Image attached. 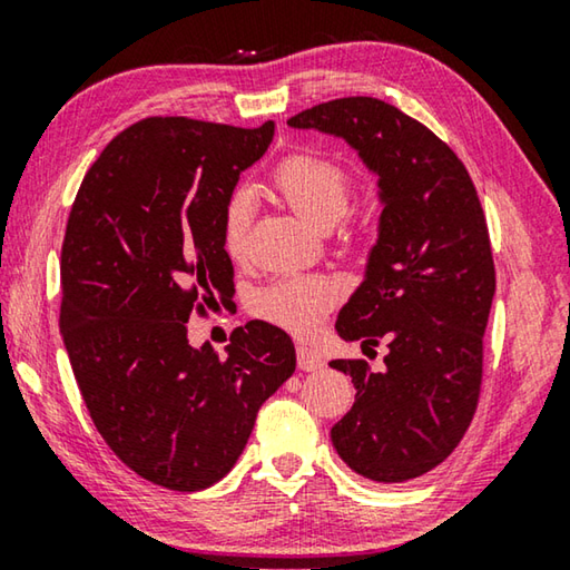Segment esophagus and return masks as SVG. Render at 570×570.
Returning a JSON list of instances; mask_svg holds the SVG:
<instances>
[{
	"instance_id": "34e87169",
	"label": "esophagus",
	"mask_w": 570,
	"mask_h": 570,
	"mask_svg": "<svg viewBox=\"0 0 570 570\" xmlns=\"http://www.w3.org/2000/svg\"><path fill=\"white\" fill-rule=\"evenodd\" d=\"M296 360H298V370L304 372H314V370H322L324 360L320 352H314L312 346H296Z\"/></svg>"
}]
</instances>
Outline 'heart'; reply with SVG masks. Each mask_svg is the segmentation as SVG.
I'll return each instance as SVG.
<instances>
[{
  "label": "heart",
  "mask_w": 570,
  "mask_h": 570,
  "mask_svg": "<svg viewBox=\"0 0 570 570\" xmlns=\"http://www.w3.org/2000/svg\"><path fill=\"white\" fill-rule=\"evenodd\" d=\"M274 188L294 214L316 228H332L352 204V176L340 160L320 153H302L284 160ZM254 200L236 190L224 210V248L230 258L248 254ZM340 302V286L326 276H286L258 294V314L292 334H312Z\"/></svg>",
  "instance_id": "b5f03b06"
}]
</instances>
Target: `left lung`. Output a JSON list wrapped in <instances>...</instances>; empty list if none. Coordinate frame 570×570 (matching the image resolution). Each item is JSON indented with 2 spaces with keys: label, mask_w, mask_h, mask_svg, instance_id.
Returning a JSON list of instances; mask_svg holds the SVG:
<instances>
[{
  "label": "left lung",
  "mask_w": 570,
  "mask_h": 570,
  "mask_svg": "<svg viewBox=\"0 0 570 570\" xmlns=\"http://www.w3.org/2000/svg\"><path fill=\"white\" fill-rule=\"evenodd\" d=\"M286 125L344 140L377 178V240L334 330L390 352L382 372L330 362L356 390L332 445L362 478H420L458 448L480 394L495 268L475 186L435 132L377 98L322 102Z\"/></svg>",
  "instance_id": "8db88e82"
}]
</instances>
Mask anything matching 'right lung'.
Instances as JSON below:
<instances>
[{
	"mask_svg": "<svg viewBox=\"0 0 570 570\" xmlns=\"http://www.w3.org/2000/svg\"><path fill=\"white\" fill-rule=\"evenodd\" d=\"M274 140L188 118L130 125L85 176L62 244L60 332L95 428L125 465L196 493L236 465L296 350L254 320L226 354L188 342L193 306H230L224 210Z\"/></svg>",
	"mask_w": 570,
	"mask_h": 570,
	"instance_id": "add662e5",
	"label": "right lung"
}]
</instances>
